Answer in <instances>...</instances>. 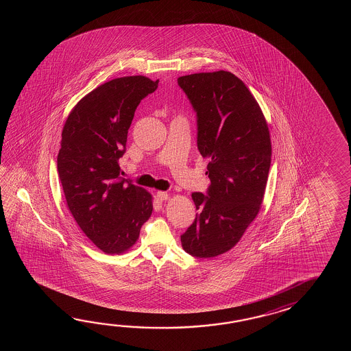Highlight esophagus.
Wrapping results in <instances>:
<instances>
[{
	"label": "esophagus",
	"mask_w": 351,
	"mask_h": 351,
	"mask_svg": "<svg viewBox=\"0 0 351 351\" xmlns=\"http://www.w3.org/2000/svg\"><path fill=\"white\" fill-rule=\"evenodd\" d=\"M157 198L159 201H167L169 198V193L165 192V191H159V192H157Z\"/></svg>",
	"instance_id": "1"
}]
</instances>
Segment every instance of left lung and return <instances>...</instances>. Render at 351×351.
<instances>
[{
    "label": "left lung",
    "instance_id": "left-lung-1",
    "mask_svg": "<svg viewBox=\"0 0 351 351\" xmlns=\"http://www.w3.org/2000/svg\"><path fill=\"white\" fill-rule=\"evenodd\" d=\"M178 84L197 112V144L210 179L208 195L192 193L198 216L180 241L186 254L212 258L236 246L261 209L272 156L269 125L230 71L186 75Z\"/></svg>",
    "mask_w": 351,
    "mask_h": 351
}]
</instances>
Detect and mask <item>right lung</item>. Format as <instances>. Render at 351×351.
<instances>
[{
	"mask_svg": "<svg viewBox=\"0 0 351 351\" xmlns=\"http://www.w3.org/2000/svg\"><path fill=\"white\" fill-rule=\"evenodd\" d=\"M158 82L135 75L99 85L75 105L61 133L58 171L67 209L106 254L134 246L153 212V195L119 177L118 159L136 106Z\"/></svg>",
	"mask_w": 351,
	"mask_h": 351,
	"instance_id": "add662e5",
	"label": "right lung"
}]
</instances>
